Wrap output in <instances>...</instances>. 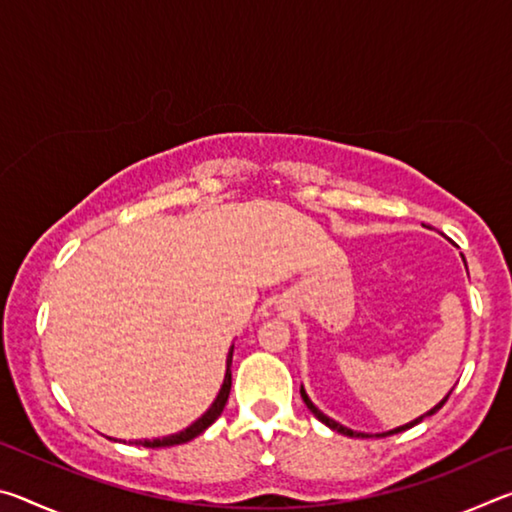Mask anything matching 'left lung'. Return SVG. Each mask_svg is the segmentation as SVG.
Here are the masks:
<instances>
[{
    "label": "left lung",
    "instance_id": "1",
    "mask_svg": "<svg viewBox=\"0 0 512 512\" xmlns=\"http://www.w3.org/2000/svg\"><path fill=\"white\" fill-rule=\"evenodd\" d=\"M465 262V259H463ZM300 395H302V402L307 404V409L316 415V418L325 424V427H329L332 431H339V433H343V436H350V438H370V433H363V431H352V429H348V427H343L341 422H336V420H332L329 418V415H325L323 411L318 409V406L309 400V395H307V391H305V386H300ZM452 395V391H449L443 400H440L436 406H433V409H429L427 413H422L420 418H415V420H411V422H406V424H402V427H395V429H391V431H384V433H375V438H384V436H393V433H400V431H406V429H411L413 424H418V422H422L424 418H429V415H433V413H438L440 409H443V404L447 402V397Z\"/></svg>",
    "mask_w": 512,
    "mask_h": 512
}]
</instances>
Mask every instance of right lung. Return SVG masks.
I'll list each match as a JSON object with an SVG mask.
<instances>
[{
    "mask_svg": "<svg viewBox=\"0 0 512 512\" xmlns=\"http://www.w3.org/2000/svg\"><path fill=\"white\" fill-rule=\"evenodd\" d=\"M232 352H235V345H232L230 352H228V359H225V377H223V384H221V391L216 395V400L212 402L210 409H207L201 418L194 420L189 424L187 429L183 431H176V433H169V436H162V438H144V440H135V445H144V447H171V445H183L189 443V440H194L196 436H201V433L210 427V424L219 418L225 409V402H228V395H230V386H232Z\"/></svg>",
    "mask_w": 512,
    "mask_h": 512,
    "instance_id": "right-lung-1",
    "label": "right lung"
}]
</instances>
